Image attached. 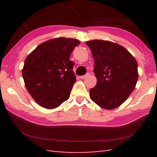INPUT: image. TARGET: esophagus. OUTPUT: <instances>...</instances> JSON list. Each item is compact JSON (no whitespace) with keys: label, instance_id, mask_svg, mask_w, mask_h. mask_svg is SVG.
I'll list each match as a JSON object with an SVG mask.
<instances>
[{"label":"esophagus","instance_id":"obj_1","mask_svg":"<svg viewBox=\"0 0 157 157\" xmlns=\"http://www.w3.org/2000/svg\"><path fill=\"white\" fill-rule=\"evenodd\" d=\"M89 75H90V73H86V75H82V76H80L79 77V78L80 79H84V78H86V77H88V76H89Z\"/></svg>","mask_w":157,"mask_h":157}]
</instances>
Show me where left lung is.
Listing matches in <instances>:
<instances>
[{
    "instance_id": "8db88e82",
    "label": "left lung",
    "mask_w": 157,
    "mask_h": 157,
    "mask_svg": "<svg viewBox=\"0 0 157 157\" xmlns=\"http://www.w3.org/2000/svg\"><path fill=\"white\" fill-rule=\"evenodd\" d=\"M94 60L95 87L90 90L93 102L101 108L118 107L132 94L138 79V63L123 46L94 40L86 42Z\"/></svg>"
}]
</instances>
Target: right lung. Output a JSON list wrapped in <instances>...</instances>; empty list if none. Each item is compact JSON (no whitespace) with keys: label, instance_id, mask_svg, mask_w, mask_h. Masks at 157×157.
Here are the masks:
<instances>
[{"label":"right lung","instance_id":"obj_1","mask_svg":"<svg viewBox=\"0 0 157 157\" xmlns=\"http://www.w3.org/2000/svg\"><path fill=\"white\" fill-rule=\"evenodd\" d=\"M79 44L73 38L51 39L26 57L22 76L29 94L40 106L55 109L69 99L76 80L74 63L69 56Z\"/></svg>","mask_w":157,"mask_h":157}]
</instances>
